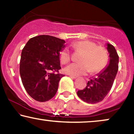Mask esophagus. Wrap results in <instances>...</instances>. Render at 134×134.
<instances>
[{
    "mask_svg": "<svg viewBox=\"0 0 134 134\" xmlns=\"http://www.w3.org/2000/svg\"><path fill=\"white\" fill-rule=\"evenodd\" d=\"M69 77H70L72 78V79H76L77 77V76H72V75H69Z\"/></svg>",
    "mask_w": 134,
    "mask_h": 134,
    "instance_id": "1",
    "label": "esophagus"
}]
</instances>
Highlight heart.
Segmentation results:
<instances>
[{
    "mask_svg": "<svg viewBox=\"0 0 134 134\" xmlns=\"http://www.w3.org/2000/svg\"><path fill=\"white\" fill-rule=\"evenodd\" d=\"M73 49L77 52L83 53L80 62L67 66L64 71L67 74L77 76L87 74L90 71L96 73L101 71L107 65L109 54L105 47L97 46L96 44L90 41H79L72 44ZM71 53L68 49L60 51L59 57L62 64H66L71 60Z\"/></svg>",
    "mask_w": 134,
    "mask_h": 134,
    "instance_id": "1",
    "label": "heart"
}]
</instances>
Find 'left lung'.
<instances>
[{"label":"left lung","mask_w":134,"mask_h":134,"mask_svg":"<svg viewBox=\"0 0 134 134\" xmlns=\"http://www.w3.org/2000/svg\"><path fill=\"white\" fill-rule=\"evenodd\" d=\"M106 46L109 54L107 66L88 81L85 88L77 93L82 100L88 104H96L104 99L112 87L118 72L119 57L116 49L109 43Z\"/></svg>","instance_id":"obj_1"}]
</instances>
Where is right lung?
I'll return each mask as SVG.
<instances>
[{
	"label": "right lung",
	"instance_id": "obj_1",
	"mask_svg": "<svg viewBox=\"0 0 134 134\" xmlns=\"http://www.w3.org/2000/svg\"><path fill=\"white\" fill-rule=\"evenodd\" d=\"M65 43L63 40L43 35L30 38L22 51L20 76L25 90L35 100L46 102L55 95L64 76L58 70L59 54Z\"/></svg>",
	"mask_w": 134,
	"mask_h": 134
}]
</instances>
